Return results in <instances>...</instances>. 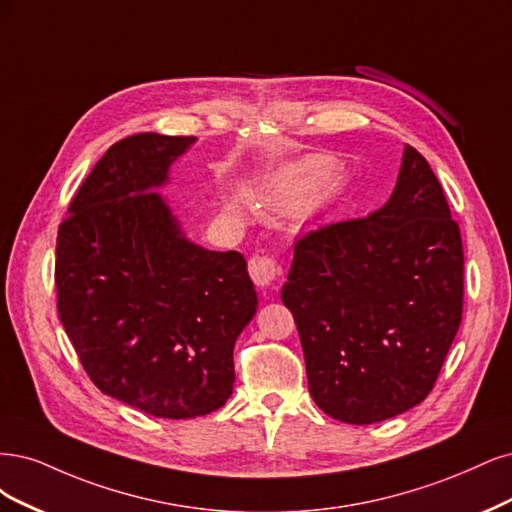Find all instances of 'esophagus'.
Here are the masks:
<instances>
[{"instance_id":"1","label":"esophagus","mask_w":512,"mask_h":512,"mask_svg":"<svg viewBox=\"0 0 512 512\" xmlns=\"http://www.w3.org/2000/svg\"><path fill=\"white\" fill-rule=\"evenodd\" d=\"M249 272H251L253 283L259 289H270L276 283V278L280 274V268H278V263H276L274 257L255 255L249 261Z\"/></svg>"}]
</instances>
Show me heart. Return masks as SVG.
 <instances>
[{"instance_id":"heart-1","label":"heart","mask_w":512,"mask_h":512,"mask_svg":"<svg viewBox=\"0 0 512 512\" xmlns=\"http://www.w3.org/2000/svg\"><path fill=\"white\" fill-rule=\"evenodd\" d=\"M338 166L332 157H308L293 166L280 183L261 195V204L274 214H291L300 210L310 197H315L319 189L332 180ZM329 189V185L325 191Z\"/></svg>"}]
</instances>
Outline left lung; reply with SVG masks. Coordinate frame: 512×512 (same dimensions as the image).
Here are the masks:
<instances>
[{
	"instance_id": "8db88e82",
	"label": "left lung",
	"mask_w": 512,
	"mask_h": 512,
	"mask_svg": "<svg viewBox=\"0 0 512 512\" xmlns=\"http://www.w3.org/2000/svg\"><path fill=\"white\" fill-rule=\"evenodd\" d=\"M280 298L325 415L370 425L421 404L464 306L459 227L425 157L406 144L383 208L295 242Z\"/></svg>"
}]
</instances>
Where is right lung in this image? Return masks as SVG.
<instances>
[{"label": "right lung", "mask_w": 512, "mask_h": 512, "mask_svg": "<svg viewBox=\"0 0 512 512\" xmlns=\"http://www.w3.org/2000/svg\"><path fill=\"white\" fill-rule=\"evenodd\" d=\"M193 136L112 144L57 236V310L95 387L161 419H195L234 391V344L257 310L236 251L187 238L166 197Z\"/></svg>", "instance_id": "1"}]
</instances>
